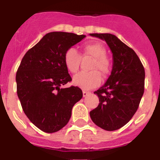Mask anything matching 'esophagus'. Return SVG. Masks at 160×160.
I'll return each mask as SVG.
<instances>
[{
  "label": "esophagus",
  "instance_id": "1",
  "mask_svg": "<svg viewBox=\"0 0 160 160\" xmlns=\"http://www.w3.org/2000/svg\"><path fill=\"white\" fill-rule=\"evenodd\" d=\"M90 93L88 92V91H86V90H83L82 91V94H83V97H87L88 94H90Z\"/></svg>",
  "mask_w": 160,
  "mask_h": 160
}]
</instances>
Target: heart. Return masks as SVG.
Segmentation results:
<instances>
[{"label": "heart", "instance_id": "heart-1", "mask_svg": "<svg viewBox=\"0 0 160 160\" xmlns=\"http://www.w3.org/2000/svg\"><path fill=\"white\" fill-rule=\"evenodd\" d=\"M83 55L93 58L90 70L92 71L81 72L73 78V84L83 90H91L98 87L102 82V76L106 78L111 73V62L107 58V49L99 42H90L82 47ZM81 55L74 48H70L64 54V63L69 72L74 73L78 70Z\"/></svg>", "mask_w": 160, "mask_h": 160}]
</instances>
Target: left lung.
Instances as JSON below:
<instances>
[{
	"instance_id": "1",
	"label": "left lung",
	"mask_w": 160,
	"mask_h": 160,
	"mask_svg": "<svg viewBox=\"0 0 160 160\" xmlns=\"http://www.w3.org/2000/svg\"><path fill=\"white\" fill-rule=\"evenodd\" d=\"M104 40L113 53L111 75L96 91L99 104L90 112L93 122L106 131L128 123L137 111L144 92L145 70L131 48L111 33H90Z\"/></svg>"
}]
</instances>
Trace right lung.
<instances>
[{
  "instance_id": "add662e5",
  "label": "right lung",
  "mask_w": 160,
  "mask_h": 160,
  "mask_svg": "<svg viewBox=\"0 0 160 160\" xmlns=\"http://www.w3.org/2000/svg\"><path fill=\"white\" fill-rule=\"evenodd\" d=\"M85 38L72 32H49L26 52L18 67L17 93L22 109L44 132L64 128L73 107L82 98L79 87L62 86L72 80L65 66V53Z\"/></svg>"
}]
</instances>
